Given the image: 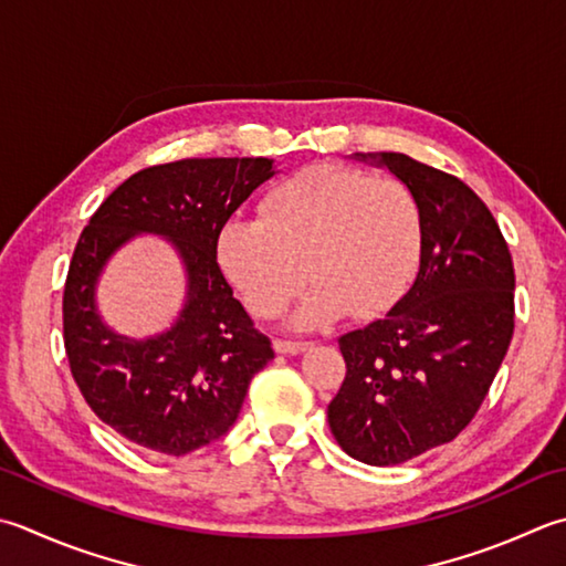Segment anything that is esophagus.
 Instances as JSON below:
<instances>
[{
	"label": "esophagus",
	"instance_id": "obj_1",
	"mask_svg": "<svg viewBox=\"0 0 566 566\" xmlns=\"http://www.w3.org/2000/svg\"><path fill=\"white\" fill-rule=\"evenodd\" d=\"M312 343L306 340H274V348L276 353H284V356H298V353H304Z\"/></svg>",
	"mask_w": 566,
	"mask_h": 566
}]
</instances>
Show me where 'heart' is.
Instances as JSON below:
<instances>
[{
	"label": "heart",
	"instance_id": "heart-1",
	"mask_svg": "<svg viewBox=\"0 0 566 566\" xmlns=\"http://www.w3.org/2000/svg\"><path fill=\"white\" fill-rule=\"evenodd\" d=\"M216 258L258 316L280 314L306 274L314 284L290 316L294 328H321L348 312L378 316L415 280L422 213L400 181L308 166L272 188L262 218L226 220Z\"/></svg>",
	"mask_w": 566,
	"mask_h": 566
}]
</instances>
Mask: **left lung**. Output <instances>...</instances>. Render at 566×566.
Masks as SVG:
<instances>
[{
    "instance_id": "1",
    "label": "left lung",
    "mask_w": 566,
    "mask_h": 566,
    "mask_svg": "<svg viewBox=\"0 0 566 566\" xmlns=\"http://www.w3.org/2000/svg\"><path fill=\"white\" fill-rule=\"evenodd\" d=\"M405 184L422 213V258L382 318L338 338L346 380L328 427L348 457L397 467L457 439L507 353L515 270L495 218L471 188L407 154H353Z\"/></svg>"
}]
</instances>
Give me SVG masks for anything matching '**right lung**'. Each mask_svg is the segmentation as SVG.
Masks as SVG:
<instances>
[{
	"label": "right lung",
	"mask_w": 566,
	"mask_h": 566,
	"mask_svg": "<svg viewBox=\"0 0 566 566\" xmlns=\"http://www.w3.org/2000/svg\"><path fill=\"white\" fill-rule=\"evenodd\" d=\"M276 174L274 159H181L117 186L81 232L63 292L71 373L93 412L142 449L186 457L226 437L250 380L274 358L232 296L216 258L220 226ZM137 234L180 254L187 296L175 324L147 339L109 329L96 308L106 262Z\"/></svg>",
	"instance_id": "add662e5"
}]
</instances>
